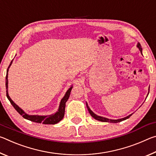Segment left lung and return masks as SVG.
Wrapping results in <instances>:
<instances>
[{
    "mask_svg": "<svg viewBox=\"0 0 156 156\" xmlns=\"http://www.w3.org/2000/svg\"><path fill=\"white\" fill-rule=\"evenodd\" d=\"M137 47H138L140 51V52L142 53V47L140 45V43H138V45H137ZM87 107L88 108V110H89V113H90L91 115L92 116V117L94 118L95 119L97 120H99V121H101V122H112V123H117V122H121V121L122 120H125L126 119H127V118H129L130 116L132 115H129L128 116H126V117L124 118H122V119H118V120H111V119H108V118H104V117H101V116H98L95 114L94 113H93V112L92 111H91V109H89V108L88 107L87 105Z\"/></svg>",
    "mask_w": 156,
    "mask_h": 156,
    "instance_id": "8db88e82",
    "label": "left lung"
}]
</instances>
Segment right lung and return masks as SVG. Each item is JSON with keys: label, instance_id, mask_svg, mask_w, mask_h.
I'll list each match as a JSON object with an SVG mask.
<instances>
[{"label": "right lung", "instance_id": "1", "mask_svg": "<svg viewBox=\"0 0 156 156\" xmlns=\"http://www.w3.org/2000/svg\"><path fill=\"white\" fill-rule=\"evenodd\" d=\"M12 61L10 63L8 68H7V75H6V78H5V86H6V96L7 98L9 100V102H11L12 106L14 107V109L17 111V112L20 113V115L23 116V118H25V119L29 120L30 121H32L34 122L37 123H43L44 125H54V124H56L61 120L63 117H64L65 115V103L67 101L69 97L70 96L71 90H72V87H70L68 89L67 91L66 92L65 96L63 97V98L60 101V104L59 106L58 111L55 113V114H52L50 115H46V116H43V115H29L23 112V111L20 109V108L18 106V105H16L14 102L12 101V100L10 98V97L8 95V91H7V88H8V79H7V75H8V70L10 67V65H12Z\"/></svg>", "mask_w": 156, "mask_h": 156}]
</instances>
